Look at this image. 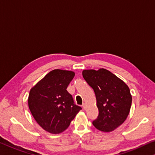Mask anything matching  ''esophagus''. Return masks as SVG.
I'll return each instance as SVG.
<instances>
[{
	"label": "esophagus",
	"instance_id": "1",
	"mask_svg": "<svg viewBox=\"0 0 155 155\" xmlns=\"http://www.w3.org/2000/svg\"><path fill=\"white\" fill-rule=\"evenodd\" d=\"M82 107L84 109H86V108H87V104H86V103H83L82 104Z\"/></svg>",
	"mask_w": 155,
	"mask_h": 155
}]
</instances>
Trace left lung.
<instances>
[{
  "label": "left lung",
  "mask_w": 155,
  "mask_h": 155,
  "mask_svg": "<svg viewBox=\"0 0 155 155\" xmlns=\"http://www.w3.org/2000/svg\"><path fill=\"white\" fill-rule=\"evenodd\" d=\"M84 79L95 92L99 114L93 121L96 129L104 132L114 131L129 115L132 95L128 86L104 68L84 70Z\"/></svg>",
  "instance_id": "obj_1"
}]
</instances>
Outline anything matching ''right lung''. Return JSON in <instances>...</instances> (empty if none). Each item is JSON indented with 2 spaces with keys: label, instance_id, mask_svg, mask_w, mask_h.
I'll list each match as a JSON object with an SVG mask.
<instances>
[{
  "label": "right lung",
  "instance_id": "add662e5",
  "mask_svg": "<svg viewBox=\"0 0 155 155\" xmlns=\"http://www.w3.org/2000/svg\"><path fill=\"white\" fill-rule=\"evenodd\" d=\"M74 76L73 71L54 69L30 89V112L46 132L55 134L63 132L82 109L74 104L72 96L66 90Z\"/></svg>",
  "mask_w": 155,
  "mask_h": 155
}]
</instances>
